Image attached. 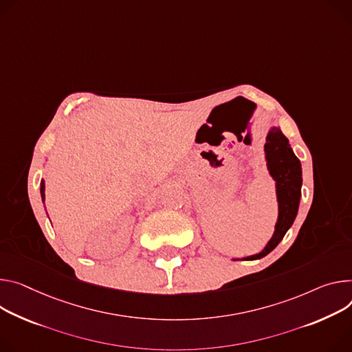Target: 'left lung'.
Here are the masks:
<instances>
[{"instance_id":"1","label":"left lung","mask_w":352,"mask_h":352,"mask_svg":"<svg viewBox=\"0 0 352 352\" xmlns=\"http://www.w3.org/2000/svg\"><path fill=\"white\" fill-rule=\"evenodd\" d=\"M264 157L267 170L275 181L278 202V217L274 234L258 254L248 255L244 258H232L233 261H254L265 257L280 243L298 216L302 198V164L295 155L289 140L285 138L278 126H270L264 144Z\"/></svg>"}]
</instances>
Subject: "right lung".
<instances>
[{"mask_svg":"<svg viewBox=\"0 0 352 352\" xmlns=\"http://www.w3.org/2000/svg\"><path fill=\"white\" fill-rule=\"evenodd\" d=\"M41 197H42V202H45V181H41Z\"/></svg>","mask_w":352,"mask_h":352,"instance_id":"right-lung-1","label":"right lung"}]
</instances>
